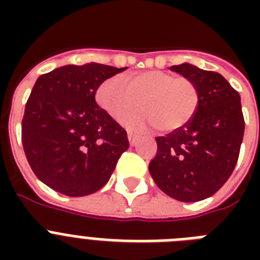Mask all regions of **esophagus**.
<instances>
[{"label": "esophagus", "mask_w": 260, "mask_h": 260, "mask_svg": "<svg viewBox=\"0 0 260 260\" xmlns=\"http://www.w3.org/2000/svg\"><path fill=\"white\" fill-rule=\"evenodd\" d=\"M128 142H129L131 146H135L138 143V136L132 134V132H128Z\"/></svg>", "instance_id": "34e87169"}]
</instances>
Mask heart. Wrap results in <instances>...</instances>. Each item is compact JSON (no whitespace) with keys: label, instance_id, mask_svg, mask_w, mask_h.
<instances>
[{"label":"heart","instance_id":"obj_1","mask_svg":"<svg viewBox=\"0 0 260 260\" xmlns=\"http://www.w3.org/2000/svg\"><path fill=\"white\" fill-rule=\"evenodd\" d=\"M197 86L185 77H175L162 70L138 74L116 75L106 79L97 90V101L102 109L118 120L142 101V110L122 118L129 131H143L160 125L163 131L181 128L193 117L198 106Z\"/></svg>","mask_w":260,"mask_h":260}]
</instances>
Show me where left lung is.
Instances as JSON below:
<instances>
[{
  "mask_svg": "<svg viewBox=\"0 0 260 260\" xmlns=\"http://www.w3.org/2000/svg\"><path fill=\"white\" fill-rule=\"evenodd\" d=\"M170 70L193 81L200 100L185 125L156 138L158 152L148 170L167 196L183 202L201 201L228 181L238 162L244 135L240 95L214 71L190 63Z\"/></svg>",
  "mask_w": 260,
  "mask_h": 260,
  "instance_id": "1",
  "label": "left lung"
}]
</instances>
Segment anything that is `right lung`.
Segmentation results:
<instances>
[{"instance_id":"add662e5","label":"right lung","mask_w":260,"mask_h":260,"mask_svg":"<svg viewBox=\"0 0 260 260\" xmlns=\"http://www.w3.org/2000/svg\"><path fill=\"white\" fill-rule=\"evenodd\" d=\"M125 69L67 64L35 83L22 118V147L35 175L55 191L95 193L128 150L126 132L94 98L104 81Z\"/></svg>"}]
</instances>
